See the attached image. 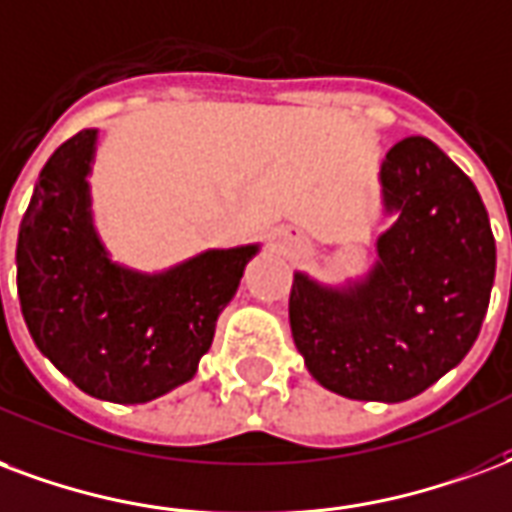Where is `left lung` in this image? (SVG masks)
I'll use <instances>...</instances> for the list:
<instances>
[{
    "label": "left lung",
    "mask_w": 512,
    "mask_h": 512,
    "mask_svg": "<svg viewBox=\"0 0 512 512\" xmlns=\"http://www.w3.org/2000/svg\"><path fill=\"white\" fill-rule=\"evenodd\" d=\"M393 225L377 263L347 290L295 274L290 328L306 369L358 401H407L472 350L486 317L497 244L478 189L429 138L399 140L380 168Z\"/></svg>",
    "instance_id": "8db88e82"
}]
</instances>
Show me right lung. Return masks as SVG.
Segmentation results:
<instances>
[{"label":"right lung","instance_id":"obj_1","mask_svg":"<svg viewBox=\"0 0 512 512\" xmlns=\"http://www.w3.org/2000/svg\"><path fill=\"white\" fill-rule=\"evenodd\" d=\"M94 140L81 130L40 170L18 230V298L64 377L97 399L143 404L198 372L257 246L211 249L154 276L111 263L89 214Z\"/></svg>","mask_w":512,"mask_h":512}]
</instances>
